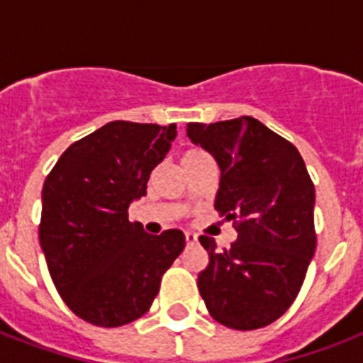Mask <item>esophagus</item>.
Instances as JSON below:
<instances>
[{
  "label": "esophagus",
  "instance_id": "34e87169",
  "mask_svg": "<svg viewBox=\"0 0 363 363\" xmlns=\"http://www.w3.org/2000/svg\"><path fill=\"white\" fill-rule=\"evenodd\" d=\"M184 239H186L188 245H194V242H198V238H196L194 233H184Z\"/></svg>",
  "mask_w": 363,
  "mask_h": 363
}]
</instances>
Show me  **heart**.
Here are the masks:
<instances>
[{"mask_svg": "<svg viewBox=\"0 0 363 363\" xmlns=\"http://www.w3.org/2000/svg\"><path fill=\"white\" fill-rule=\"evenodd\" d=\"M201 158H207V154H205L203 150H199V148H188V150L182 152L181 164H184V162H194V160H201Z\"/></svg>", "mask_w": 363, "mask_h": 363, "instance_id": "heart-1", "label": "heart"}]
</instances>
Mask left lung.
<instances>
[{"instance_id":"left-lung-1","label":"left lung","mask_w":363,"mask_h":363,"mask_svg":"<svg viewBox=\"0 0 363 363\" xmlns=\"http://www.w3.org/2000/svg\"><path fill=\"white\" fill-rule=\"evenodd\" d=\"M186 133L220 167L215 209L238 230L224 250L199 238L209 252L199 294L226 328L267 326L294 303L315 254V184L298 148L252 116L190 122Z\"/></svg>"}]
</instances>
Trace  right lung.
<instances>
[{
  "label": "right lung",
  "instance_id": "right-lung-1",
  "mask_svg": "<svg viewBox=\"0 0 363 363\" xmlns=\"http://www.w3.org/2000/svg\"><path fill=\"white\" fill-rule=\"evenodd\" d=\"M177 125L115 121L65 150L43 184L39 224L48 273L65 305L94 326L137 320L184 248L181 230L148 235L128 220Z\"/></svg>",
  "mask_w": 363,
  "mask_h": 363
}]
</instances>
